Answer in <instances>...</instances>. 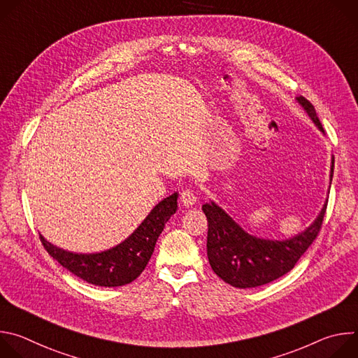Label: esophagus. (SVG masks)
Wrapping results in <instances>:
<instances>
[{"mask_svg":"<svg viewBox=\"0 0 358 358\" xmlns=\"http://www.w3.org/2000/svg\"><path fill=\"white\" fill-rule=\"evenodd\" d=\"M180 201H181L182 206H185V207H192L194 203L196 202V195H195L194 191H191V189H184V191L181 192V195H180Z\"/></svg>","mask_w":358,"mask_h":358,"instance_id":"34e87169","label":"esophagus"}]
</instances>
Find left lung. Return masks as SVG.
<instances>
[{"mask_svg":"<svg viewBox=\"0 0 358 358\" xmlns=\"http://www.w3.org/2000/svg\"><path fill=\"white\" fill-rule=\"evenodd\" d=\"M296 100L317 129L324 133L310 101L303 96L296 97ZM333 170L334 157L331 159L330 181ZM326 208L327 201L309 228L289 239L275 241L248 234L215 202L203 203L202 211L208 220L207 255L213 271L228 285L241 289L257 287L276 280L294 268L301 255L317 238Z\"/></svg>","mask_w":358,"mask_h":358,"instance_id":"1","label":"left lung"}]
</instances>
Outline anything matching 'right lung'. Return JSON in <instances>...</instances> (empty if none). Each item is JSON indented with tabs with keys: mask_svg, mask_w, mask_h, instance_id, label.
I'll return each instance as SVG.
<instances>
[{
	"mask_svg": "<svg viewBox=\"0 0 358 358\" xmlns=\"http://www.w3.org/2000/svg\"><path fill=\"white\" fill-rule=\"evenodd\" d=\"M178 194L160 201L138 228L122 243L99 253H73L48 242L41 234L46 252L75 276L94 286H123L140 276L147 266L166 222L177 211Z\"/></svg>",
	"mask_w": 358,
	"mask_h": 358,
	"instance_id": "right-lung-1",
	"label": "right lung"
}]
</instances>
